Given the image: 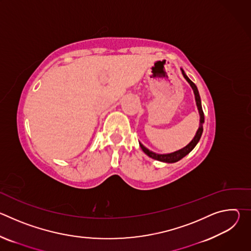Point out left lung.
<instances>
[{
	"label": "left lung",
	"mask_w": 251,
	"mask_h": 251,
	"mask_svg": "<svg viewBox=\"0 0 251 251\" xmlns=\"http://www.w3.org/2000/svg\"><path fill=\"white\" fill-rule=\"evenodd\" d=\"M182 74L184 75V77L187 79V81L191 84L192 88L194 89V93H195V96H196V101H197V106H198V109H199V112H200V116H201V124H200V127L197 131V134L195 136V138L192 140V142L190 143L189 145H187L185 148L178 150L176 152H174V153H171V154H166V155H159V154H156V153H153L151 152L150 150H148L147 148H145L144 146H143L141 143H140V147L141 149L143 150V152H144L146 155H148L150 158L152 159H155V160H158V161H161V162H165V163H175V162H177L180 161L181 159H183L185 156H187L195 147L196 145L198 144V142L200 141L201 137V134H202V131H203V128H202V123L204 122V115H203V111H202V108H201V97H200V94H199V90L196 86V84L186 75V74L184 73V70L182 69Z\"/></svg>",
	"instance_id": "obj_1"
}]
</instances>
